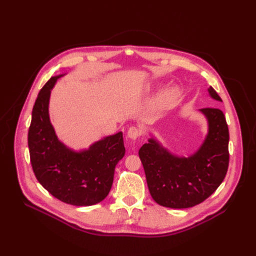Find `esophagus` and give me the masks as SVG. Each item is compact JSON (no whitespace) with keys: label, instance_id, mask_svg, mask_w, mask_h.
<instances>
[{"label":"esophagus","instance_id":"esophagus-1","mask_svg":"<svg viewBox=\"0 0 256 256\" xmlns=\"http://www.w3.org/2000/svg\"><path fill=\"white\" fill-rule=\"evenodd\" d=\"M140 135H141V130L136 126H130L128 130V137L132 140H136Z\"/></svg>","mask_w":256,"mask_h":256}]
</instances>
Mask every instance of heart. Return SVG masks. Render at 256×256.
<instances>
[{"label": "heart", "instance_id": "b5f03b06", "mask_svg": "<svg viewBox=\"0 0 256 256\" xmlns=\"http://www.w3.org/2000/svg\"><path fill=\"white\" fill-rule=\"evenodd\" d=\"M178 96V91L176 89H171L167 92V98H176Z\"/></svg>", "mask_w": 256, "mask_h": 256}]
</instances>
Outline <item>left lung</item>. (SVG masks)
<instances>
[{"label": "left lung", "instance_id": "8db88e82", "mask_svg": "<svg viewBox=\"0 0 256 256\" xmlns=\"http://www.w3.org/2000/svg\"><path fill=\"white\" fill-rule=\"evenodd\" d=\"M210 96L222 102L212 87ZM208 120V134L199 148L188 158L170 152L150 134L139 156L152 197L162 206L188 208L210 197L222 184L230 162V132L223 112L214 108L199 110Z\"/></svg>", "mask_w": 256, "mask_h": 256}]
</instances>
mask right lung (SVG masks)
<instances>
[{
	"label": "right lung",
	"instance_id": "right-lung-1",
	"mask_svg": "<svg viewBox=\"0 0 256 256\" xmlns=\"http://www.w3.org/2000/svg\"><path fill=\"white\" fill-rule=\"evenodd\" d=\"M64 74L52 76L39 91L28 132L35 176L46 190L65 204L88 206L109 194L115 167L124 156L122 132L94 142L87 150H74L62 143L50 124V91Z\"/></svg>",
	"mask_w": 256,
	"mask_h": 256
}]
</instances>
